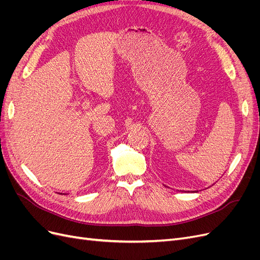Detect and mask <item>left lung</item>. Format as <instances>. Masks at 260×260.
I'll use <instances>...</instances> for the list:
<instances>
[{
    "label": "left lung",
    "mask_w": 260,
    "mask_h": 260,
    "mask_svg": "<svg viewBox=\"0 0 260 260\" xmlns=\"http://www.w3.org/2000/svg\"><path fill=\"white\" fill-rule=\"evenodd\" d=\"M193 192H198V191H193Z\"/></svg>",
    "instance_id": "left-lung-1"
}]
</instances>
